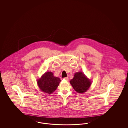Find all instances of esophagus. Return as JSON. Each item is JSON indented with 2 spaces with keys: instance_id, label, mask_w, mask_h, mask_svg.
Segmentation results:
<instances>
[{
  "instance_id": "obj_1",
  "label": "esophagus",
  "mask_w": 128,
  "mask_h": 128,
  "mask_svg": "<svg viewBox=\"0 0 128 128\" xmlns=\"http://www.w3.org/2000/svg\"><path fill=\"white\" fill-rule=\"evenodd\" d=\"M64 79L66 81H68V78H67V77H66V78H64Z\"/></svg>"
}]
</instances>
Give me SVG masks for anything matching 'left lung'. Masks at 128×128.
<instances>
[{"mask_svg": "<svg viewBox=\"0 0 128 128\" xmlns=\"http://www.w3.org/2000/svg\"><path fill=\"white\" fill-rule=\"evenodd\" d=\"M70 84L77 92L83 93L89 89L92 81L84 73L80 71L74 74V78L70 80Z\"/></svg>", "mask_w": 128, "mask_h": 128, "instance_id": "left-lung-1", "label": "left lung"}]
</instances>
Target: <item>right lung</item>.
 Segmentation results:
<instances>
[{
	"mask_svg": "<svg viewBox=\"0 0 128 128\" xmlns=\"http://www.w3.org/2000/svg\"><path fill=\"white\" fill-rule=\"evenodd\" d=\"M61 80L55 77L52 72H47L37 80L39 88L44 93L52 94L57 88Z\"/></svg>",
	"mask_w": 128,
	"mask_h": 128,
	"instance_id": "obj_1",
	"label": "right lung"
}]
</instances>
